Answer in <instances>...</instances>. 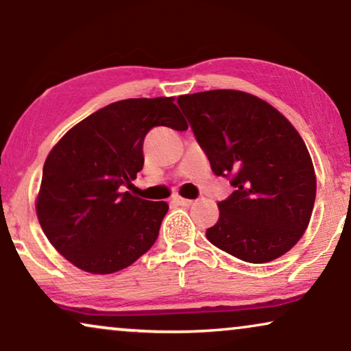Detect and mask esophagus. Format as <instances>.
Instances as JSON below:
<instances>
[{
    "label": "esophagus",
    "mask_w": 351,
    "mask_h": 351,
    "mask_svg": "<svg viewBox=\"0 0 351 351\" xmlns=\"http://www.w3.org/2000/svg\"><path fill=\"white\" fill-rule=\"evenodd\" d=\"M173 202H176L178 205H183V207H189V205H193V200L181 197V195H173Z\"/></svg>",
    "instance_id": "34e87169"
}]
</instances>
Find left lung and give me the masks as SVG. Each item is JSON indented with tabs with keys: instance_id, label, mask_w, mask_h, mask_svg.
Wrapping results in <instances>:
<instances>
[{
	"instance_id": "obj_1",
	"label": "left lung",
	"mask_w": 351,
	"mask_h": 351,
	"mask_svg": "<svg viewBox=\"0 0 351 351\" xmlns=\"http://www.w3.org/2000/svg\"><path fill=\"white\" fill-rule=\"evenodd\" d=\"M178 104L215 175L236 188L218 202L219 218L207 239L249 263L291 250L308 228L316 197L310 152L291 121L236 90L184 95Z\"/></svg>"
}]
</instances>
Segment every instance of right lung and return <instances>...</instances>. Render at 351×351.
<instances>
[{
  "mask_svg": "<svg viewBox=\"0 0 351 351\" xmlns=\"http://www.w3.org/2000/svg\"><path fill=\"white\" fill-rule=\"evenodd\" d=\"M175 97L123 99L70 128L43 167L36 215L64 258L86 273L127 268L156 242L167 202L123 193L143 170L149 130H188Z\"/></svg>",
  "mask_w": 351,
  "mask_h": 351,
  "instance_id": "right-lung-1",
  "label": "right lung"
}]
</instances>
